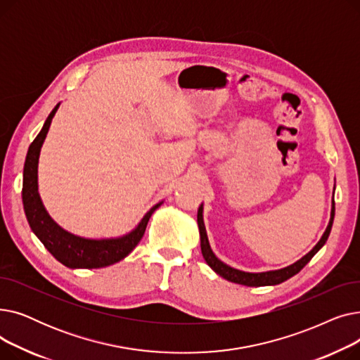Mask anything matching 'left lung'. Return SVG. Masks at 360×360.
I'll return each mask as SVG.
<instances>
[{"label": "left lung", "instance_id": "obj_1", "mask_svg": "<svg viewBox=\"0 0 360 360\" xmlns=\"http://www.w3.org/2000/svg\"><path fill=\"white\" fill-rule=\"evenodd\" d=\"M334 213H335V202H334V194H333V201H331V216H330V221L327 229L324 232V235L321 236V239L318 240V243L315 247L307 254L302 257L300 259H297L296 262L290 264V266L280 269V270H271V271H262V273H248V271H242L238 269H233L228 264H224L223 261H220L212 247L209 243V238H207V232H205V226H204V219H202V204L200 205L198 209V214H197V223H198V229H200V240H201V254L205 259V262L209 264L212 267V270H214V273H217L219 276H221L223 278L229 280L232 283H238V285H243V286H250V288H258V286H274L278 285V283L286 281L288 278L293 277L295 274H297L302 269H304L307 264L311 261V258L324 247V243L327 242L331 228H333V220H334Z\"/></svg>", "mask_w": 360, "mask_h": 360}]
</instances>
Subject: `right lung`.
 Instances as JSON below:
<instances>
[{"mask_svg":"<svg viewBox=\"0 0 360 360\" xmlns=\"http://www.w3.org/2000/svg\"><path fill=\"white\" fill-rule=\"evenodd\" d=\"M58 108H60V103L52 109L41 132L36 136V139L33 140V143L29 146V150H27V156H26L25 169H23V191H22L25 213H26L32 232L39 238V240L44 243V247L55 257V259H58L61 264H64L65 267L68 269L108 267V266H112V264L124 259L132 250L137 247L146 232L147 223L151 214L159 209V207L163 204V201L151 207L134 229L128 232L127 235H122L118 238L91 239V238L77 236L63 229L61 226L49 216L41 200L39 191H37V165H39L41 148L46 139L52 118L55 117Z\"/></svg>","mask_w":360,"mask_h":360,"instance_id":"obj_1","label":"right lung"}]
</instances>
